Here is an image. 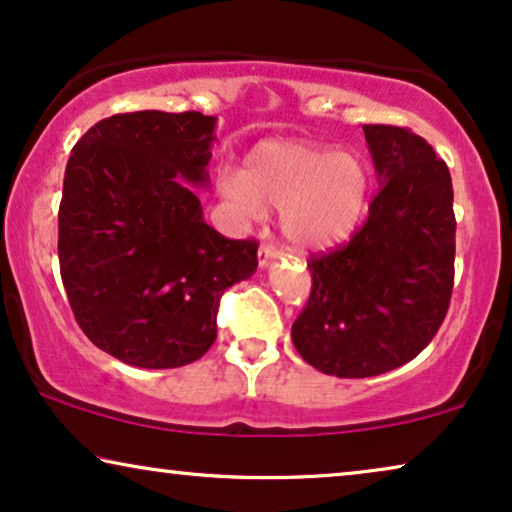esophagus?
<instances>
[{
	"mask_svg": "<svg viewBox=\"0 0 512 512\" xmlns=\"http://www.w3.org/2000/svg\"><path fill=\"white\" fill-rule=\"evenodd\" d=\"M275 258H277L275 244H261V249H258V268H268Z\"/></svg>",
	"mask_w": 512,
	"mask_h": 512,
	"instance_id": "1",
	"label": "esophagus"
}]
</instances>
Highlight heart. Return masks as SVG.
Instances as JSON below:
<instances>
[{
  "mask_svg": "<svg viewBox=\"0 0 512 512\" xmlns=\"http://www.w3.org/2000/svg\"><path fill=\"white\" fill-rule=\"evenodd\" d=\"M219 193L242 221L265 207L279 209V226L300 251H324L347 242L366 219L373 174L354 151L298 139H265L244 158V170L219 174Z\"/></svg>",
  "mask_w": 512,
  "mask_h": 512,
  "instance_id": "b5f03b06",
  "label": "heart"
}]
</instances>
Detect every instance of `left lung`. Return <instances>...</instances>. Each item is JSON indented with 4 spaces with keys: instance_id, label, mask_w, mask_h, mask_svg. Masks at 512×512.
I'll use <instances>...</instances> for the list:
<instances>
[{
    "instance_id": "8db88e82",
    "label": "left lung",
    "mask_w": 512,
    "mask_h": 512,
    "mask_svg": "<svg viewBox=\"0 0 512 512\" xmlns=\"http://www.w3.org/2000/svg\"><path fill=\"white\" fill-rule=\"evenodd\" d=\"M380 181L349 244L312 258V293L291 326L298 354L321 373L373 377L415 359L450 307L452 179L424 137L363 125Z\"/></svg>"
}]
</instances>
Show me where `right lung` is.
<instances>
[{
  "label": "right lung",
  "instance_id": "add662e5",
  "mask_svg": "<svg viewBox=\"0 0 512 512\" xmlns=\"http://www.w3.org/2000/svg\"><path fill=\"white\" fill-rule=\"evenodd\" d=\"M216 116L135 111L95 123L69 156L60 275L81 331L137 368H179L216 340L221 293L256 272L258 244L207 226Z\"/></svg>",
  "mask_w": 512,
  "mask_h": 512
}]
</instances>
